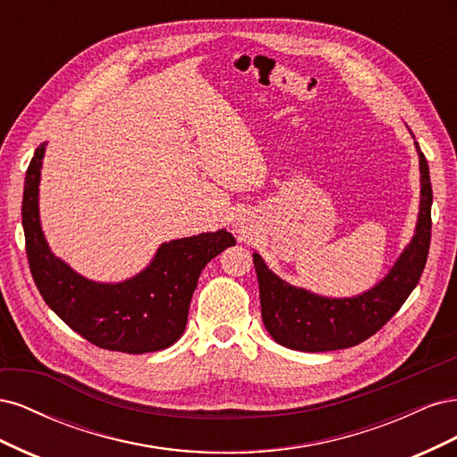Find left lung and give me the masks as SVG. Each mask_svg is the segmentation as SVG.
Returning a JSON list of instances; mask_svg holds the SVG:
<instances>
[{"mask_svg":"<svg viewBox=\"0 0 457 457\" xmlns=\"http://www.w3.org/2000/svg\"><path fill=\"white\" fill-rule=\"evenodd\" d=\"M416 150L421 175L416 232L385 278L368 292L354 297L316 295L305 287H295L282 280L265 265L259 253H253L262 324L282 347L303 353L354 347L389 322L418 286L431 244L433 188L428 165L418 141Z\"/></svg>","mask_w":457,"mask_h":457,"instance_id":"obj_1","label":"left lung"}]
</instances>
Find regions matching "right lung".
<instances>
[{"label": "right lung", "mask_w": 457, "mask_h": 457, "mask_svg": "<svg viewBox=\"0 0 457 457\" xmlns=\"http://www.w3.org/2000/svg\"><path fill=\"white\" fill-rule=\"evenodd\" d=\"M46 143L29 165L22 228L32 278L49 309L101 349L143 354L168 349L183 336L200 272L237 244L225 228L163 242L139 274L123 282H95L54 255L39 223V179Z\"/></svg>", "instance_id": "obj_1"}]
</instances>
